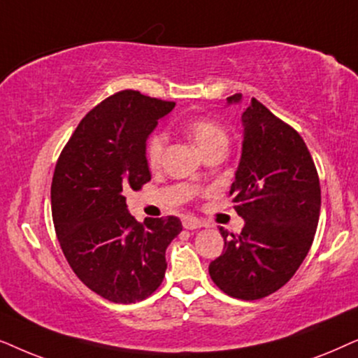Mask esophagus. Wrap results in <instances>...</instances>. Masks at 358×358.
Returning <instances> with one entry per match:
<instances>
[{
	"label": "esophagus",
	"instance_id": "34e87169",
	"mask_svg": "<svg viewBox=\"0 0 358 358\" xmlns=\"http://www.w3.org/2000/svg\"><path fill=\"white\" fill-rule=\"evenodd\" d=\"M203 226H204V222L199 221L198 217H193V216L183 217V227L188 229V231H192V229H199Z\"/></svg>",
	"mask_w": 358,
	"mask_h": 358
}]
</instances>
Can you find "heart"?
Here are the masks:
<instances>
[{"label": "heart", "mask_w": 358, "mask_h": 358, "mask_svg": "<svg viewBox=\"0 0 358 358\" xmlns=\"http://www.w3.org/2000/svg\"><path fill=\"white\" fill-rule=\"evenodd\" d=\"M187 132L192 137L199 150L206 152L208 149L217 145L227 147V134L221 124L209 117H199L187 124ZM166 145V137L162 132H155L149 137L145 147V157L150 166H157L160 164L162 155H164Z\"/></svg>", "instance_id": "heart-1"}]
</instances>
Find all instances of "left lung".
<instances>
[{
    "label": "left lung",
    "instance_id": "1",
    "mask_svg": "<svg viewBox=\"0 0 358 358\" xmlns=\"http://www.w3.org/2000/svg\"><path fill=\"white\" fill-rule=\"evenodd\" d=\"M242 94L227 98L239 104ZM242 154L231 192L245 224L224 227L222 254L209 264L213 282L232 298L260 299L296 273L311 249L321 187L306 144L293 127L252 98L242 113Z\"/></svg>",
    "mask_w": 358,
    "mask_h": 358
}]
</instances>
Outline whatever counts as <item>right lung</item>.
Returning a JSON list of instances; mask_svg holds the SVG:
<instances>
[{
    "mask_svg": "<svg viewBox=\"0 0 358 358\" xmlns=\"http://www.w3.org/2000/svg\"><path fill=\"white\" fill-rule=\"evenodd\" d=\"M175 103L124 90L78 124L52 178V217L66 262L113 303L142 301L165 276V250L182 232L178 217L137 222L127 189L150 182L147 139Z\"/></svg>",
    "mask_w": 358,
    "mask_h": 358,
    "instance_id": "add662e5",
    "label": "right lung"
}]
</instances>
